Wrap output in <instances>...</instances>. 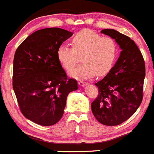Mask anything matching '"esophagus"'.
Masks as SVG:
<instances>
[{"mask_svg":"<svg viewBox=\"0 0 154 154\" xmlns=\"http://www.w3.org/2000/svg\"><path fill=\"white\" fill-rule=\"evenodd\" d=\"M78 83H79V85L81 86H84V85H87V82H84V81H82V80H79V81L78 82Z\"/></svg>","mask_w":154,"mask_h":154,"instance_id":"esophagus-1","label":"esophagus"}]
</instances>
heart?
I'll list each match as a JSON object with an SVG mask.
<instances>
[{"label": "heart", "instance_id": "b5f03b06", "mask_svg": "<svg viewBox=\"0 0 154 154\" xmlns=\"http://www.w3.org/2000/svg\"><path fill=\"white\" fill-rule=\"evenodd\" d=\"M72 48L61 45L57 49V59L64 69L69 71L82 56L83 63L71 70L70 75L75 79H90L95 74L103 76L113 66L119 48L113 38L103 37L91 30L85 29L72 38Z\"/></svg>", "mask_w": 154, "mask_h": 154}]
</instances>
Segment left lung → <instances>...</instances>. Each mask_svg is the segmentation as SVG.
Here are the masks:
<instances>
[{
    "label": "left lung",
    "mask_w": 154,
    "mask_h": 154,
    "mask_svg": "<svg viewBox=\"0 0 154 154\" xmlns=\"http://www.w3.org/2000/svg\"><path fill=\"white\" fill-rule=\"evenodd\" d=\"M122 51L115 66L103 79L95 83L98 95L91 103L94 116L105 125H118L130 118L141 103L145 63L141 52L129 37L114 30L103 29Z\"/></svg>",
    "instance_id": "left-lung-1"
}]
</instances>
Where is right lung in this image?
<instances>
[{"label":"right lung","mask_w":154,"mask_h":154,"mask_svg":"<svg viewBox=\"0 0 154 154\" xmlns=\"http://www.w3.org/2000/svg\"><path fill=\"white\" fill-rule=\"evenodd\" d=\"M72 32L47 28L33 32L17 48L14 59L13 88L20 109L28 119L49 126L62 118L69 93L77 81L67 77L57 49Z\"/></svg>","instance_id":"1"}]
</instances>
